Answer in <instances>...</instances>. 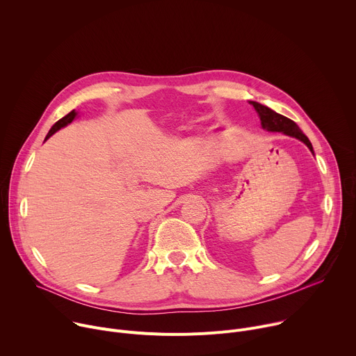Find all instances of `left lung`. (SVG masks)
I'll return each instance as SVG.
<instances>
[{"label":"left lung","instance_id":"8db88e82","mask_svg":"<svg viewBox=\"0 0 356 356\" xmlns=\"http://www.w3.org/2000/svg\"><path fill=\"white\" fill-rule=\"evenodd\" d=\"M249 103L255 108V111L258 113L259 118H261V125L264 129L269 131V132H282L284 135L293 136L298 140H301L302 143H306L307 147L312 150V154L314 155V150H313V145L309 140V138L301 132V129L297 127V124L291 120H289L284 115H280L277 113H275L273 110H270L266 106H262L257 101H249Z\"/></svg>","mask_w":356,"mask_h":356}]
</instances>
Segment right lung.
<instances>
[{
    "instance_id": "add662e5",
    "label": "right lung",
    "mask_w": 356,
    "mask_h": 356,
    "mask_svg": "<svg viewBox=\"0 0 356 356\" xmlns=\"http://www.w3.org/2000/svg\"><path fill=\"white\" fill-rule=\"evenodd\" d=\"M77 114H79V113H77L76 110H73V111H70L67 115H65L63 118H60V120H59V121H58V122H56V124H55L52 128H50V131L47 132V135H46L44 140H46L47 138L52 136L55 132H58L60 128H65L66 125H69V124H70V122H72V121H73V120L77 117Z\"/></svg>"
}]
</instances>
